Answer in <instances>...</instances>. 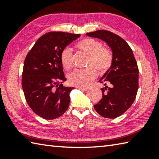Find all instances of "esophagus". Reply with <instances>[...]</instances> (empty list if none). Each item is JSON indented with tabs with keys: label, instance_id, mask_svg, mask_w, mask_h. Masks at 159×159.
Listing matches in <instances>:
<instances>
[{
	"label": "esophagus",
	"instance_id": "1",
	"mask_svg": "<svg viewBox=\"0 0 159 159\" xmlns=\"http://www.w3.org/2000/svg\"><path fill=\"white\" fill-rule=\"evenodd\" d=\"M78 89H79V90H83V91H87V90H88V88L78 87Z\"/></svg>",
	"mask_w": 159,
	"mask_h": 159
}]
</instances>
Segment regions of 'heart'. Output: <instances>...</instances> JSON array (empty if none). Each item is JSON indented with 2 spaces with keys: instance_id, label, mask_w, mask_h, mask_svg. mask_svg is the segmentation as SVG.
<instances>
[{
  "instance_id": "b5f03b06",
  "label": "heart",
  "mask_w": 159,
  "mask_h": 159,
  "mask_svg": "<svg viewBox=\"0 0 159 159\" xmlns=\"http://www.w3.org/2000/svg\"><path fill=\"white\" fill-rule=\"evenodd\" d=\"M77 47L89 55L85 69H76L68 76L71 85L83 87L88 85L95 79L96 70L99 73H104L108 70L112 63V55L110 51L103 48L102 44L93 39H85L78 43ZM60 60L63 67L70 70L74 66L73 54L70 48L66 47L61 51Z\"/></svg>"
}]
</instances>
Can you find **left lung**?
I'll list each match as a JSON object with an SVG mask.
<instances>
[{"label": "left lung", "instance_id": "left-lung-1", "mask_svg": "<svg viewBox=\"0 0 159 159\" xmlns=\"http://www.w3.org/2000/svg\"><path fill=\"white\" fill-rule=\"evenodd\" d=\"M86 35L106 42L113 53L111 67L99 80L105 85L101 89L102 98L94 108L104 118L120 116L133 104L138 90L139 69L133 50L125 40L111 31L98 30Z\"/></svg>", "mask_w": 159, "mask_h": 159}]
</instances>
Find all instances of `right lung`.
<instances>
[{"mask_svg":"<svg viewBox=\"0 0 159 159\" xmlns=\"http://www.w3.org/2000/svg\"><path fill=\"white\" fill-rule=\"evenodd\" d=\"M80 34L61 31L47 33L39 38L24 63L21 85L26 101L35 114L44 119L60 117L69 106V93L61 62V52Z\"/></svg>","mask_w":159,"mask_h":159,"instance_id":"obj_1","label":"right lung"}]
</instances>
